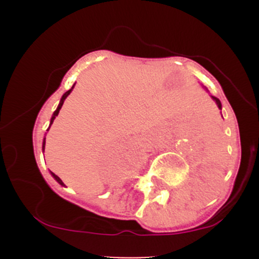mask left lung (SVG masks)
Listing matches in <instances>:
<instances>
[{
	"label": "left lung",
	"mask_w": 259,
	"mask_h": 259,
	"mask_svg": "<svg viewBox=\"0 0 259 259\" xmlns=\"http://www.w3.org/2000/svg\"><path fill=\"white\" fill-rule=\"evenodd\" d=\"M211 98H213V100L215 101V103H217V105H218V108H219V109H222V104H221V101H219V99L214 98V96H211Z\"/></svg>",
	"instance_id": "1"
}]
</instances>
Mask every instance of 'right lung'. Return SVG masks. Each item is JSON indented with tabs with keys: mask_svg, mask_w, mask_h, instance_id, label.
Masks as SVG:
<instances>
[{
	"mask_svg": "<svg viewBox=\"0 0 259 259\" xmlns=\"http://www.w3.org/2000/svg\"><path fill=\"white\" fill-rule=\"evenodd\" d=\"M74 86H75V83H74V85H72V88H71V89H70V90H67V91H66V93H65V94H64V95H62L61 100H60V104H59V106H57V109H56V110H55V113H54V114H52V117H51V121H50V126H51V124H52V122H54L55 117H56V116H57V115H59V111H60V109H61L62 104H64L65 99H66V98H67V96H69V95H70V93H71V91H72V89H74ZM44 149H45V139H44V143H42V150H44ZM51 176H52V177H54V178H55V180H56V182H57V183H59V184L64 185V183H62V180H61V179H60V178H59V177H57V176H56V174L51 173Z\"/></svg>",
	"mask_w": 259,
	"mask_h": 259,
	"instance_id": "right-lung-1",
	"label": "right lung"
}]
</instances>
